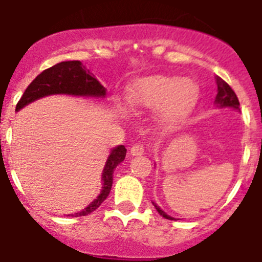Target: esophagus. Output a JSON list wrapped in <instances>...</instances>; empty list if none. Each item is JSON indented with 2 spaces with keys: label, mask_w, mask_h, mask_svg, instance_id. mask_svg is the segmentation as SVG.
<instances>
[{
  "label": "esophagus",
  "mask_w": 262,
  "mask_h": 262,
  "mask_svg": "<svg viewBox=\"0 0 262 262\" xmlns=\"http://www.w3.org/2000/svg\"><path fill=\"white\" fill-rule=\"evenodd\" d=\"M129 152H131L133 156H140V155H144L145 147L143 144H134L131 149H129Z\"/></svg>",
  "instance_id": "obj_1"
}]
</instances>
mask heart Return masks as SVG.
<instances>
[{"label": "heart", "instance_id": "b5f03b06", "mask_svg": "<svg viewBox=\"0 0 262 262\" xmlns=\"http://www.w3.org/2000/svg\"><path fill=\"white\" fill-rule=\"evenodd\" d=\"M196 85L189 78L152 77L135 85L128 93L134 108L157 110L165 123H177L189 115L196 101Z\"/></svg>", "mask_w": 262, "mask_h": 262}]
</instances>
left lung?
I'll return each mask as SVG.
<instances>
[{"instance_id":"1","label":"left lung","mask_w":262,"mask_h":262,"mask_svg":"<svg viewBox=\"0 0 262 262\" xmlns=\"http://www.w3.org/2000/svg\"><path fill=\"white\" fill-rule=\"evenodd\" d=\"M215 80H216V85H217V94H216V98H215V103H216L217 107H232V108H236V110H239V106H240L239 99H237V97H236L232 88L227 84L226 81L222 80L221 77H217V76ZM154 206L161 216L165 217V219L174 221V217L169 216L168 214H165V212L160 209L156 203H154Z\"/></svg>"}]
</instances>
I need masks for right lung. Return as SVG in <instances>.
Masks as SVG:
<instances>
[{"mask_svg":"<svg viewBox=\"0 0 262 262\" xmlns=\"http://www.w3.org/2000/svg\"><path fill=\"white\" fill-rule=\"evenodd\" d=\"M52 94H69V96L80 97H105L106 89L101 85L90 72L86 71L81 61L73 60V61H61L56 66L46 69L36 76V78L25 90L23 96L18 101L15 111H19L29 103L34 102L36 99L43 98L46 96ZM127 149L124 145H118L113 148L107 157L102 172L103 186L93 202L90 203L84 210L69 214L68 216H85L92 214L101 206V203L107 198L108 193L113 186V173L118 164H120L126 157Z\"/></svg>","mask_w":262,"mask_h":262,"instance_id":"1","label":"right lung"}]
</instances>
